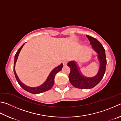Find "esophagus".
Wrapping results in <instances>:
<instances>
[{"label": "esophagus", "mask_w": 121, "mask_h": 121, "mask_svg": "<svg viewBox=\"0 0 121 121\" xmlns=\"http://www.w3.org/2000/svg\"><path fill=\"white\" fill-rule=\"evenodd\" d=\"M67 63H68V60H64L62 61V63L64 65H67Z\"/></svg>", "instance_id": "1"}]
</instances>
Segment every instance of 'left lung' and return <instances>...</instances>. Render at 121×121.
I'll return each mask as SVG.
<instances>
[{
	"instance_id": "8db88e82",
	"label": "left lung",
	"mask_w": 121,
	"mask_h": 121,
	"mask_svg": "<svg viewBox=\"0 0 121 121\" xmlns=\"http://www.w3.org/2000/svg\"><path fill=\"white\" fill-rule=\"evenodd\" d=\"M94 50L97 52L100 61V67L98 73L93 78H87L80 73L77 65L74 61L68 63V66L70 68L69 79L73 87L80 89H91L96 86L102 79L104 76L106 65V58L105 50L102 44L97 39L86 35Z\"/></svg>"
}]
</instances>
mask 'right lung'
Wrapping results in <instances>:
<instances>
[{
  "mask_svg": "<svg viewBox=\"0 0 121 121\" xmlns=\"http://www.w3.org/2000/svg\"><path fill=\"white\" fill-rule=\"evenodd\" d=\"M24 45V44H23L21 46V47L18 50V51H17L16 54H15V60H14V72L15 77H16L17 82H18L19 85H20V86L23 89L25 90L26 91H27L32 94H39V93H43V92L49 91V90H50L51 88L54 85V77H55V76H56V74L58 73V72L61 71V69H62V68L63 67L62 63H61L60 65H59V66H58L57 67L55 68L54 69L52 70V71L51 72V73H50V74H49V76L48 77L47 80H46L45 82L43 83L42 85L37 87H28L27 86L24 85V83H23L20 80H19L18 76H17L16 72H15V63L16 62L17 58H18V56L19 55V52H20L22 48H23Z\"/></svg>",
  "mask_w": 121,
  "mask_h": 121,
  "instance_id": "obj_1",
  "label": "right lung"
}]
</instances>
